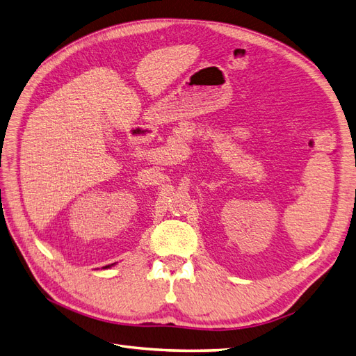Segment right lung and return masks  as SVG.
I'll return each mask as SVG.
<instances>
[{"instance_id":"1","label":"right lung","mask_w":356,"mask_h":356,"mask_svg":"<svg viewBox=\"0 0 356 356\" xmlns=\"http://www.w3.org/2000/svg\"><path fill=\"white\" fill-rule=\"evenodd\" d=\"M105 268H109V266H105Z\"/></svg>"}]
</instances>
